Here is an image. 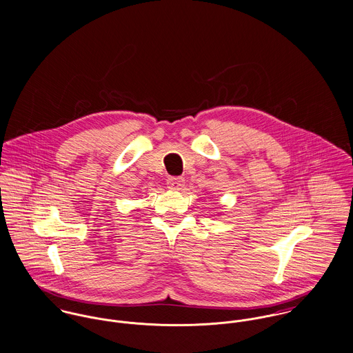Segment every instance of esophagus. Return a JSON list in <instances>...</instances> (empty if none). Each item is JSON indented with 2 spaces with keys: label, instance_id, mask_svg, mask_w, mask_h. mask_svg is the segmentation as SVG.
Masks as SVG:
<instances>
[{
  "label": "esophagus",
  "instance_id": "1",
  "mask_svg": "<svg viewBox=\"0 0 353 353\" xmlns=\"http://www.w3.org/2000/svg\"><path fill=\"white\" fill-rule=\"evenodd\" d=\"M185 180L183 177H169L166 184H168V188L172 190V191H181L183 187H184V183Z\"/></svg>",
  "mask_w": 353,
  "mask_h": 353
}]
</instances>
